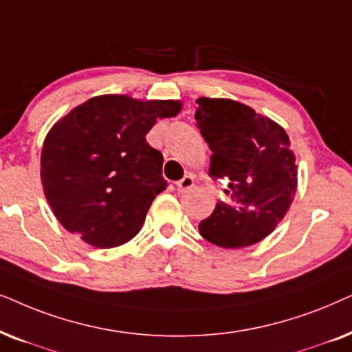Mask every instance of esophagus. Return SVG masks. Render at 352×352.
I'll return each instance as SVG.
<instances>
[{
    "instance_id": "esophagus-1",
    "label": "esophagus",
    "mask_w": 352,
    "mask_h": 352,
    "mask_svg": "<svg viewBox=\"0 0 352 352\" xmlns=\"http://www.w3.org/2000/svg\"><path fill=\"white\" fill-rule=\"evenodd\" d=\"M193 185H195L193 177H191V175H185L184 179L177 182V190H179V193H185V191H188Z\"/></svg>"
}]
</instances>
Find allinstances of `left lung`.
Returning a JSON list of instances; mask_svg holds the SVG:
<instances>
[{
  "mask_svg": "<svg viewBox=\"0 0 352 352\" xmlns=\"http://www.w3.org/2000/svg\"><path fill=\"white\" fill-rule=\"evenodd\" d=\"M195 119L212 151L209 177L228 180L230 198L201 220V236L227 250L256 245L277 227L296 193V157L288 135L232 100L199 98Z\"/></svg>",
  "mask_w": 352,
  "mask_h": 352,
  "instance_id": "8db88e82",
  "label": "left lung"
}]
</instances>
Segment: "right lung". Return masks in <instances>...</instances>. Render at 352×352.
<instances>
[{
  "label": "right lung",
  "mask_w": 352,
  "mask_h": 352,
  "mask_svg": "<svg viewBox=\"0 0 352 352\" xmlns=\"http://www.w3.org/2000/svg\"><path fill=\"white\" fill-rule=\"evenodd\" d=\"M179 101L91 98L46 135L41 184L65 230L96 248L132 240L153 199L167 188L162 153L146 133L156 119L179 114Z\"/></svg>",
  "instance_id": "add662e5"
}]
</instances>
